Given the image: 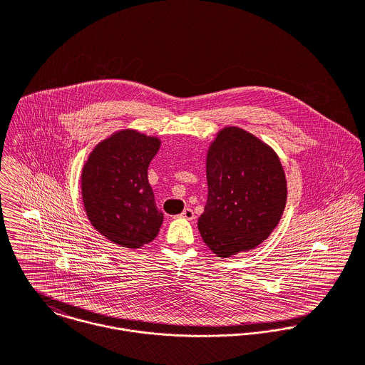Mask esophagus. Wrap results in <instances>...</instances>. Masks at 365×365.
I'll list each match as a JSON object with an SVG mask.
<instances>
[{
  "mask_svg": "<svg viewBox=\"0 0 365 365\" xmlns=\"http://www.w3.org/2000/svg\"><path fill=\"white\" fill-rule=\"evenodd\" d=\"M180 217H184V219H188V220H192L195 217V213L191 208H185L182 210V213L180 215Z\"/></svg>",
  "mask_w": 365,
  "mask_h": 365,
  "instance_id": "esophagus-1",
  "label": "esophagus"
}]
</instances>
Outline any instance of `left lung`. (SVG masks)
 Listing matches in <instances>:
<instances>
[{
  "label": "left lung",
  "instance_id": "left-lung-1",
  "mask_svg": "<svg viewBox=\"0 0 365 365\" xmlns=\"http://www.w3.org/2000/svg\"><path fill=\"white\" fill-rule=\"evenodd\" d=\"M208 201L200 233L219 257L259 246L278 225L287 202L279 158L240 128L222 129L207 156Z\"/></svg>",
  "mask_w": 365,
  "mask_h": 365
}]
</instances>
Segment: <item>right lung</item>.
<instances>
[{"label":"right lung","mask_w":365,"mask_h":365,"mask_svg":"<svg viewBox=\"0 0 365 365\" xmlns=\"http://www.w3.org/2000/svg\"><path fill=\"white\" fill-rule=\"evenodd\" d=\"M160 148L157 138L120 130L101 142L81 174V194L91 225L110 242L140 249L163 223L148 168Z\"/></svg>","instance_id":"add662e5"}]
</instances>
